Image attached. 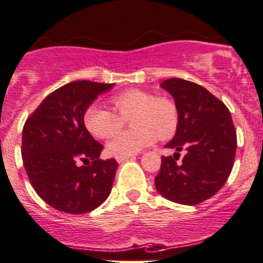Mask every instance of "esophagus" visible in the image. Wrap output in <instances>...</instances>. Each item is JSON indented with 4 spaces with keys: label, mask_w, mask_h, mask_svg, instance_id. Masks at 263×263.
Wrapping results in <instances>:
<instances>
[{
    "label": "esophagus",
    "mask_w": 263,
    "mask_h": 263,
    "mask_svg": "<svg viewBox=\"0 0 263 263\" xmlns=\"http://www.w3.org/2000/svg\"><path fill=\"white\" fill-rule=\"evenodd\" d=\"M129 158H132V155H129V156H116V160L119 161V163H122V161L127 160Z\"/></svg>",
    "instance_id": "obj_1"
}]
</instances>
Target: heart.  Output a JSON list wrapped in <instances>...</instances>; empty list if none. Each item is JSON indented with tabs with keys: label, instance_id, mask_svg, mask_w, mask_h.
<instances>
[{
	"label": "heart",
	"instance_id": "heart-1",
	"mask_svg": "<svg viewBox=\"0 0 263 263\" xmlns=\"http://www.w3.org/2000/svg\"><path fill=\"white\" fill-rule=\"evenodd\" d=\"M113 110L91 104L83 113L86 129L98 138H109L130 117L132 130L116 134L107 143L113 156H129L148 147L156 138H168L177 129L179 112L175 102L167 96H154L144 90H126L110 98Z\"/></svg>",
	"mask_w": 263,
	"mask_h": 263
}]
</instances>
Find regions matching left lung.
<instances>
[{
    "label": "left lung",
    "mask_w": 263,
    "mask_h": 263,
    "mask_svg": "<svg viewBox=\"0 0 263 263\" xmlns=\"http://www.w3.org/2000/svg\"><path fill=\"white\" fill-rule=\"evenodd\" d=\"M160 87L172 95L179 124L165 146L176 153L161 156L155 187L170 201L194 206L218 193L232 171L237 147L232 117L224 103L199 84L171 78ZM182 149L187 154L177 163Z\"/></svg>",
    "instance_id": "1"
}]
</instances>
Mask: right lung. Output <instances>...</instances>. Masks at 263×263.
<instances>
[{
    "label": "right lung",
    "mask_w": 263,
    "mask_h": 263,
    "mask_svg": "<svg viewBox=\"0 0 263 263\" xmlns=\"http://www.w3.org/2000/svg\"><path fill=\"white\" fill-rule=\"evenodd\" d=\"M113 86L91 81L65 84L43 100L23 126L22 158L28 179L56 210L90 213L109 196L119 164L99 158L103 144L86 129L83 113Z\"/></svg>",
    "instance_id": "obj_1"
}]
</instances>
